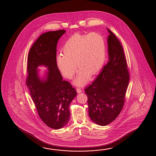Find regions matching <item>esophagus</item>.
<instances>
[{"label": "esophagus", "mask_w": 156, "mask_h": 156, "mask_svg": "<svg viewBox=\"0 0 156 156\" xmlns=\"http://www.w3.org/2000/svg\"><path fill=\"white\" fill-rule=\"evenodd\" d=\"M77 93H81L83 92L82 90L80 88H77L76 89Z\"/></svg>", "instance_id": "1"}]
</instances>
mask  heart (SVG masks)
Listing matches in <instances>:
<instances>
[{
  "label": "heart",
  "mask_w": 156,
  "mask_h": 156,
  "mask_svg": "<svg viewBox=\"0 0 156 156\" xmlns=\"http://www.w3.org/2000/svg\"><path fill=\"white\" fill-rule=\"evenodd\" d=\"M62 51L63 55L56 58L61 73L67 79H72L77 64L80 70L74 83L82 86L89 80L90 74H96L103 66L106 58V42L99 33L75 34L67 41Z\"/></svg>",
  "instance_id": "obj_1"
}]
</instances>
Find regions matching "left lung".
I'll use <instances>...</instances> for the list:
<instances>
[{
    "instance_id": "8db88e82",
    "label": "left lung",
    "mask_w": 156,
    "mask_h": 156,
    "mask_svg": "<svg viewBox=\"0 0 156 156\" xmlns=\"http://www.w3.org/2000/svg\"><path fill=\"white\" fill-rule=\"evenodd\" d=\"M109 61L85 92L87 96L89 115L94 123L105 126L119 115L125 103L129 72L123 47L115 34L108 29Z\"/></svg>"
}]
</instances>
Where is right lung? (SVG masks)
Returning a JSON list of instances; mask_svg holds the SVG:
<instances>
[{
  "label": "right lung",
  "mask_w": 156,
  "mask_h": 156,
  "mask_svg": "<svg viewBox=\"0 0 156 156\" xmlns=\"http://www.w3.org/2000/svg\"><path fill=\"white\" fill-rule=\"evenodd\" d=\"M65 32L62 30L42 34L28 55L27 86L40 118L54 129L69 122L70 104L77 94L69 82L63 81L57 65V44ZM41 65L48 67L46 80H40L37 75L36 68Z\"/></svg>",
  "instance_id": "add662e5"
}]
</instances>
